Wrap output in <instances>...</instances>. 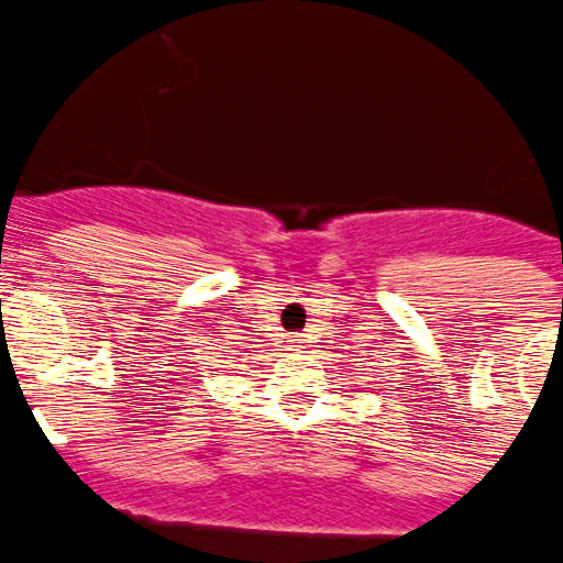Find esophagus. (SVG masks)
<instances>
[{
    "label": "esophagus",
    "instance_id": "1",
    "mask_svg": "<svg viewBox=\"0 0 563 563\" xmlns=\"http://www.w3.org/2000/svg\"><path fill=\"white\" fill-rule=\"evenodd\" d=\"M288 347H291L294 353H306V336H302V333H297V336H291L288 339Z\"/></svg>",
    "mask_w": 563,
    "mask_h": 563
}]
</instances>
